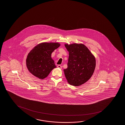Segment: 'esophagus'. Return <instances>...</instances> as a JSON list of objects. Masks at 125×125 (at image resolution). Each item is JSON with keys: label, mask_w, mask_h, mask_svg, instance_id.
Masks as SVG:
<instances>
[{"label": "esophagus", "mask_w": 125, "mask_h": 125, "mask_svg": "<svg viewBox=\"0 0 125 125\" xmlns=\"http://www.w3.org/2000/svg\"><path fill=\"white\" fill-rule=\"evenodd\" d=\"M57 68H60V69H61L62 68V66H61L60 65H58L57 66Z\"/></svg>", "instance_id": "obj_1"}]
</instances>
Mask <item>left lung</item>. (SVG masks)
<instances>
[{
    "label": "left lung",
    "instance_id": "obj_1",
    "mask_svg": "<svg viewBox=\"0 0 125 125\" xmlns=\"http://www.w3.org/2000/svg\"><path fill=\"white\" fill-rule=\"evenodd\" d=\"M68 52V68L64 69L68 83L80 86L92 77L96 66L95 56L88 47L82 43L65 44Z\"/></svg>",
    "mask_w": 125,
    "mask_h": 125
}]
</instances>
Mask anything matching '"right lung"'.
<instances>
[{"label": "right lung", "instance_id": "add662e5", "mask_svg": "<svg viewBox=\"0 0 125 125\" xmlns=\"http://www.w3.org/2000/svg\"><path fill=\"white\" fill-rule=\"evenodd\" d=\"M60 45V43L58 42H44L35 46L28 54L26 58V66L29 72L42 80L47 77L56 68L51 54Z\"/></svg>", "mask_w": 125, "mask_h": 125}]
</instances>
